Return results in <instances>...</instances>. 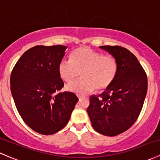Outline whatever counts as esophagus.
<instances>
[{"mask_svg":"<svg viewBox=\"0 0 160 160\" xmlns=\"http://www.w3.org/2000/svg\"><path fill=\"white\" fill-rule=\"evenodd\" d=\"M77 97H78L79 99H80V98H82V97H84L85 96L84 95H81V94H77Z\"/></svg>","mask_w":160,"mask_h":160,"instance_id":"esophagus-1","label":"esophagus"}]
</instances>
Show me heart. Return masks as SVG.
Returning <instances> with one entry per match:
<instances>
[{
    "label": "heart",
    "instance_id": "1",
    "mask_svg": "<svg viewBox=\"0 0 160 160\" xmlns=\"http://www.w3.org/2000/svg\"><path fill=\"white\" fill-rule=\"evenodd\" d=\"M119 63L112 55H104L87 47L76 49L70 60L63 59L58 65L60 77L66 82L81 75L82 78L70 82L66 90L77 94L107 90L117 77Z\"/></svg>",
    "mask_w": 160,
    "mask_h": 160
}]
</instances>
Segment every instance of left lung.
Wrapping results in <instances>:
<instances>
[{"mask_svg": "<svg viewBox=\"0 0 160 160\" xmlns=\"http://www.w3.org/2000/svg\"><path fill=\"white\" fill-rule=\"evenodd\" d=\"M117 58V77L102 94L91 96L87 108L92 127L107 137L130 128L142 110L147 92V76L137 58L120 46H101Z\"/></svg>", "mask_w": 160, "mask_h": 160, "instance_id": "left-lung-1", "label": "left lung"}]
</instances>
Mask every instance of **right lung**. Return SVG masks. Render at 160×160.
<instances>
[{
	"label": "right lung",
	"mask_w": 160,
	"mask_h": 160,
	"mask_svg": "<svg viewBox=\"0 0 160 160\" xmlns=\"http://www.w3.org/2000/svg\"><path fill=\"white\" fill-rule=\"evenodd\" d=\"M66 46H35L18 60L11 74V90L25 123L43 135L56 133L67 125L78 101L71 92L59 93L64 83L58 65Z\"/></svg>",
	"instance_id": "right-lung-1"
}]
</instances>
